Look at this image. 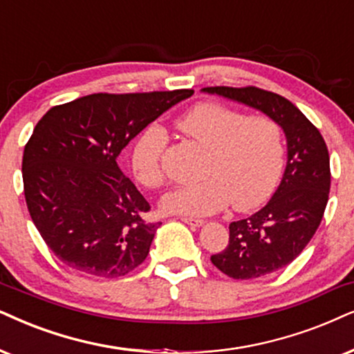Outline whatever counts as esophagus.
Listing matches in <instances>:
<instances>
[{
  "label": "esophagus",
  "instance_id": "34e87169",
  "mask_svg": "<svg viewBox=\"0 0 354 354\" xmlns=\"http://www.w3.org/2000/svg\"><path fill=\"white\" fill-rule=\"evenodd\" d=\"M181 221L187 223V225H191L192 229H199V227H203L205 223L204 221H201V218H191V217H183Z\"/></svg>",
  "mask_w": 354,
  "mask_h": 354
}]
</instances>
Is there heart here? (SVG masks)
<instances>
[{
	"instance_id": "b5f03b06",
	"label": "heart",
	"mask_w": 354,
	"mask_h": 354,
	"mask_svg": "<svg viewBox=\"0 0 354 354\" xmlns=\"http://www.w3.org/2000/svg\"><path fill=\"white\" fill-rule=\"evenodd\" d=\"M191 142L203 147L199 176L203 180L178 186L162 199V209L178 216H210L232 201L236 210L257 207L274 189L283 169V132L266 115H248L236 109L201 102L176 120ZM168 137L150 125L132 149V169L140 185L160 187L165 181L162 156Z\"/></svg>"
}]
</instances>
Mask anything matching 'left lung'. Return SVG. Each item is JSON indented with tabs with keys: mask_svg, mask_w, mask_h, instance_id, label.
I'll list each match as a JSON object with an SVG mask.
<instances>
[{
	"mask_svg": "<svg viewBox=\"0 0 354 354\" xmlns=\"http://www.w3.org/2000/svg\"><path fill=\"white\" fill-rule=\"evenodd\" d=\"M248 106L283 129L288 162L279 186L253 216L229 225L230 239L210 261L234 279H253L296 259L319 229L330 192V156L319 129L292 102L254 86L203 88Z\"/></svg>",
	"mask_w": 354,
	"mask_h": 354,
	"instance_id": "1",
	"label": "left lung"
}]
</instances>
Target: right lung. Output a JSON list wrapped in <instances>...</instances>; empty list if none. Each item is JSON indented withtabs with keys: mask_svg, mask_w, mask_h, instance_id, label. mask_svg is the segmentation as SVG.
Segmentation results:
<instances>
[{
	"mask_svg": "<svg viewBox=\"0 0 354 354\" xmlns=\"http://www.w3.org/2000/svg\"><path fill=\"white\" fill-rule=\"evenodd\" d=\"M192 89L88 95L39 120L22 156L26 203L53 254L84 274L119 277L150 252L160 223L120 169L129 142Z\"/></svg>",
	"mask_w": 354,
	"mask_h": 354,
	"instance_id": "obj_1",
	"label": "right lung"
}]
</instances>
